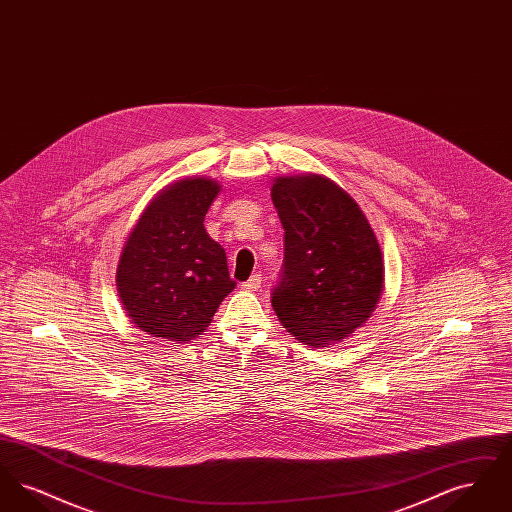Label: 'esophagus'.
<instances>
[{"label": "esophagus", "mask_w": 512, "mask_h": 512, "mask_svg": "<svg viewBox=\"0 0 512 512\" xmlns=\"http://www.w3.org/2000/svg\"><path fill=\"white\" fill-rule=\"evenodd\" d=\"M261 282H263V278H261V274H253L247 282L242 284V288L247 290V292H257L259 288H261Z\"/></svg>", "instance_id": "obj_1"}]
</instances>
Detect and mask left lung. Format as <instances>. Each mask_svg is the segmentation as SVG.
Listing matches in <instances>:
<instances>
[{"label":"left lung","mask_w":512,"mask_h":512,"mask_svg":"<svg viewBox=\"0 0 512 512\" xmlns=\"http://www.w3.org/2000/svg\"><path fill=\"white\" fill-rule=\"evenodd\" d=\"M270 195L284 226V267L270 299L282 326L311 347L349 338L384 290L382 249L361 207L318 174L280 176Z\"/></svg>","instance_id":"8db88e82"}]
</instances>
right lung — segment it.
<instances>
[{
  "mask_svg": "<svg viewBox=\"0 0 512 512\" xmlns=\"http://www.w3.org/2000/svg\"><path fill=\"white\" fill-rule=\"evenodd\" d=\"M211 178L178 180L155 195L122 247L117 288L126 315L153 338L194 340L236 282L203 220L219 195Z\"/></svg>",
  "mask_w": 512,
  "mask_h": 512,
  "instance_id": "obj_1",
  "label": "right lung"
}]
</instances>
